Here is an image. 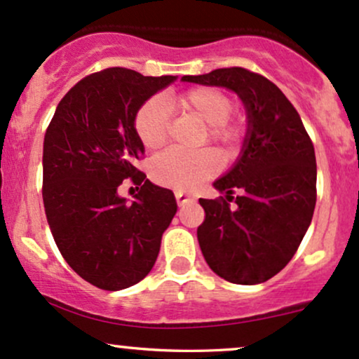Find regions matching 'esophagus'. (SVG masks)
<instances>
[{
	"instance_id": "34e87169",
	"label": "esophagus",
	"mask_w": 359,
	"mask_h": 359,
	"mask_svg": "<svg viewBox=\"0 0 359 359\" xmlns=\"http://www.w3.org/2000/svg\"><path fill=\"white\" fill-rule=\"evenodd\" d=\"M175 199H177V204L179 205H184V204H191V203H194V197L192 196H189V194H185V192H175Z\"/></svg>"
}]
</instances>
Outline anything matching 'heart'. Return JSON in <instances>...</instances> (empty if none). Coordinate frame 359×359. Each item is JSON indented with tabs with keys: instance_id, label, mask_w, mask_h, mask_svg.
Returning a JSON list of instances; mask_svg holds the SVG:
<instances>
[{
	"instance_id": "b5f03b06",
	"label": "heart",
	"mask_w": 359,
	"mask_h": 359,
	"mask_svg": "<svg viewBox=\"0 0 359 359\" xmlns=\"http://www.w3.org/2000/svg\"><path fill=\"white\" fill-rule=\"evenodd\" d=\"M168 109L191 114L205 125L203 140L214 143L222 150H231L240 142L241 128L233 121L234 102L231 97L216 88H196L167 100ZM135 131L147 150L160 148L168 140V118L163 102L147 101L137 111ZM217 156L211 150H167L156 155L150 163V175L158 185L189 191L197 184L209 179L217 170Z\"/></svg>"
}]
</instances>
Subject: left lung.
I'll use <instances>...</instances> for the list:
<instances>
[{"mask_svg": "<svg viewBox=\"0 0 359 359\" xmlns=\"http://www.w3.org/2000/svg\"><path fill=\"white\" fill-rule=\"evenodd\" d=\"M182 81L231 89L248 113L240 160L214 182L226 196L199 199L205 212L197 228L201 251L209 269L228 282H266L285 269L312 221L317 199L312 140L294 104L262 74L224 67Z\"/></svg>", "mask_w": 359, "mask_h": 359, "instance_id": "obj_1", "label": "left lung"}]
</instances>
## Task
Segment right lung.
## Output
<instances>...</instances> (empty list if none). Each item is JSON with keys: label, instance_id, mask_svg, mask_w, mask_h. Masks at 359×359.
<instances>
[{"label": "right lung", "instance_id": "obj_1", "mask_svg": "<svg viewBox=\"0 0 359 359\" xmlns=\"http://www.w3.org/2000/svg\"><path fill=\"white\" fill-rule=\"evenodd\" d=\"M174 81L125 67L89 74L62 97L45 131L42 196L52 236L69 266L102 290L150 273L177 212L174 194L137 168L145 148L135 131L143 102ZM126 178L140 185L133 203L117 194Z\"/></svg>", "mask_w": 359, "mask_h": 359}]
</instances>
